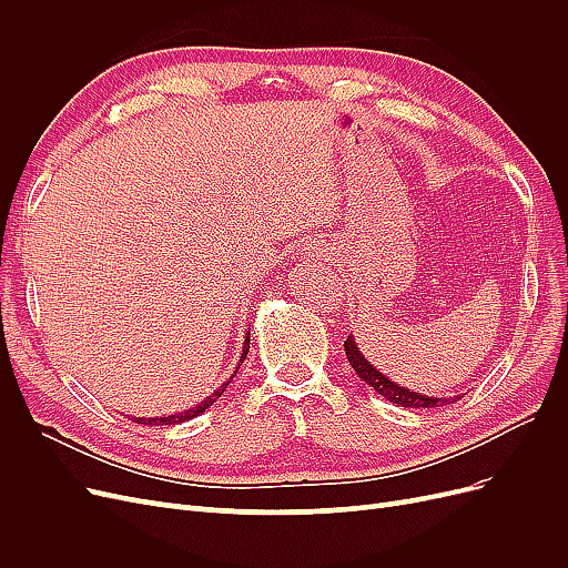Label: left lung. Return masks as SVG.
Returning <instances> with one entry per match:
<instances>
[{"mask_svg": "<svg viewBox=\"0 0 568 568\" xmlns=\"http://www.w3.org/2000/svg\"><path fill=\"white\" fill-rule=\"evenodd\" d=\"M343 348H346V357L351 367L355 369V374L363 379L372 390H376L379 395H384V398L388 403H395L400 407H409V409H419V407H440V405H450L457 400L455 398H436V395H422L417 390L412 388H405L400 384L390 382L386 374H382L379 369H376L369 359L363 355V351L357 348V341L353 336L346 338V343H343Z\"/></svg>", "mask_w": 568, "mask_h": 568, "instance_id": "obj_1", "label": "left lung"}]
</instances>
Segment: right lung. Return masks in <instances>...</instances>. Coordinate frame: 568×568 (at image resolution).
<instances>
[{"label":"right lung","instance_id":"obj_1","mask_svg":"<svg viewBox=\"0 0 568 568\" xmlns=\"http://www.w3.org/2000/svg\"><path fill=\"white\" fill-rule=\"evenodd\" d=\"M248 343H251V334L246 332V338H244V351H242V359H239V363H244V359H246V355H248ZM239 367H242V365H239ZM236 367V369H239ZM236 369H234V374H236ZM234 374L230 376V382L234 379ZM230 382H225V384H222L217 390H213L211 395H209V398H205V400H201L199 405H194V407H189V409H184V412H180V415H168V417H149V419H144V417H132L136 424H149V426H153V424H180V422H189V419H194V417H199L201 415V412H205V409H209L217 398H220V395L222 393H225L227 390V386H230Z\"/></svg>","mask_w":568,"mask_h":568}]
</instances>
